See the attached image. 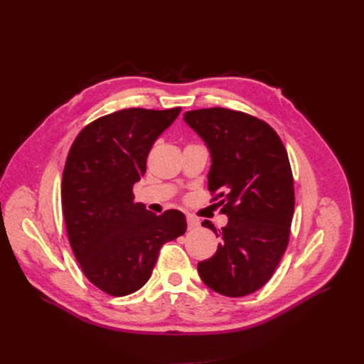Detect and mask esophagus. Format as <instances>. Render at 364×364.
Masks as SVG:
<instances>
[{
	"label": "esophagus",
	"instance_id": "1",
	"mask_svg": "<svg viewBox=\"0 0 364 364\" xmlns=\"http://www.w3.org/2000/svg\"><path fill=\"white\" fill-rule=\"evenodd\" d=\"M198 227H199V220L192 217V215H188L187 217V228H188V230H196Z\"/></svg>",
	"mask_w": 364,
	"mask_h": 364
}]
</instances>
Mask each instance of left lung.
Here are the masks:
<instances>
[{"label": "left lung", "mask_w": 364, "mask_h": 364, "mask_svg": "<svg viewBox=\"0 0 364 364\" xmlns=\"http://www.w3.org/2000/svg\"><path fill=\"white\" fill-rule=\"evenodd\" d=\"M211 151L208 188L228 223L214 257L200 261L203 283L225 296L250 295L269 282L288 247L295 208L292 169L277 132L261 119L224 107L184 113Z\"/></svg>", "instance_id": "obj_1"}]
</instances>
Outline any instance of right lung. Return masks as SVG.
I'll return each mask as SVG.
<instances>
[{
    "mask_svg": "<svg viewBox=\"0 0 364 364\" xmlns=\"http://www.w3.org/2000/svg\"><path fill=\"white\" fill-rule=\"evenodd\" d=\"M180 112H113L84 127L68 153L62 208L69 243L85 277L107 295L143 288L162 245L186 233L183 213H149L132 193L153 143Z\"/></svg>",
    "mask_w": 364,
    "mask_h": 364,
    "instance_id": "1",
    "label": "right lung"
}]
</instances>
